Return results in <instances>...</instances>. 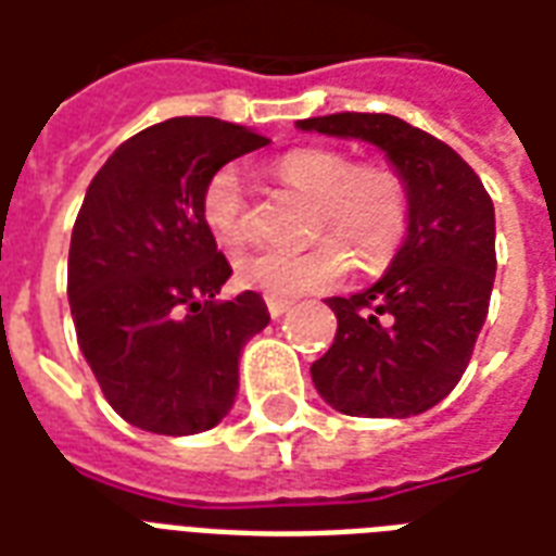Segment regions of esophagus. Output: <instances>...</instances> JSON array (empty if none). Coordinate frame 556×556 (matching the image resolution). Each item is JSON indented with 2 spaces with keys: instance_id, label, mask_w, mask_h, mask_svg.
<instances>
[{
  "instance_id": "1",
  "label": "esophagus",
  "mask_w": 556,
  "mask_h": 556,
  "mask_svg": "<svg viewBox=\"0 0 556 556\" xmlns=\"http://www.w3.org/2000/svg\"><path fill=\"white\" fill-rule=\"evenodd\" d=\"M291 306H294L291 301H267V313H270V318H282Z\"/></svg>"
}]
</instances>
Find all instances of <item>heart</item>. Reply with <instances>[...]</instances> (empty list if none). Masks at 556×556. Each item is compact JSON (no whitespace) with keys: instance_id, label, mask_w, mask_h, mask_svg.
Instances as JSON below:
<instances>
[{"instance_id":"1","label":"heart","mask_w":556,"mask_h":556,"mask_svg":"<svg viewBox=\"0 0 556 556\" xmlns=\"http://www.w3.org/2000/svg\"><path fill=\"white\" fill-rule=\"evenodd\" d=\"M277 175L315 199L313 235L321 241L301 253L253 250L235 258V279L270 301L333 289L345 279L354 250L366 267L387 265L408 235V187L381 163H354L333 148H298L277 163ZM199 214L211 238L235 247L247 238L250 207L238 166H219L202 187Z\"/></svg>"}]
</instances>
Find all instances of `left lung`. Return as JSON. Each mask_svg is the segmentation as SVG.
<instances>
[{"mask_svg": "<svg viewBox=\"0 0 556 556\" xmlns=\"http://www.w3.org/2000/svg\"><path fill=\"white\" fill-rule=\"evenodd\" d=\"M301 130L366 139L408 187V238L375 286L330 298L337 339L313 363L315 390L349 417H414L465 375L497 270L494 205L453 148L396 115L337 113Z\"/></svg>", "mask_w": 556, "mask_h": 556, "instance_id": "8db88e82", "label": "left lung"}]
</instances>
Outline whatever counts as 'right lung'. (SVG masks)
Masks as SVG:
<instances>
[{"label":"right lung","mask_w":556,"mask_h":556,"mask_svg":"<svg viewBox=\"0 0 556 556\" xmlns=\"http://www.w3.org/2000/svg\"><path fill=\"white\" fill-rule=\"evenodd\" d=\"M270 139L207 115L139 130L91 178L67 298L83 357L113 410L154 434H195L238 396V357L267 327L262 294L217 301L231 277L199 195L229 160Z\"/></svg>","instance_id":"1"}]
</instances>
